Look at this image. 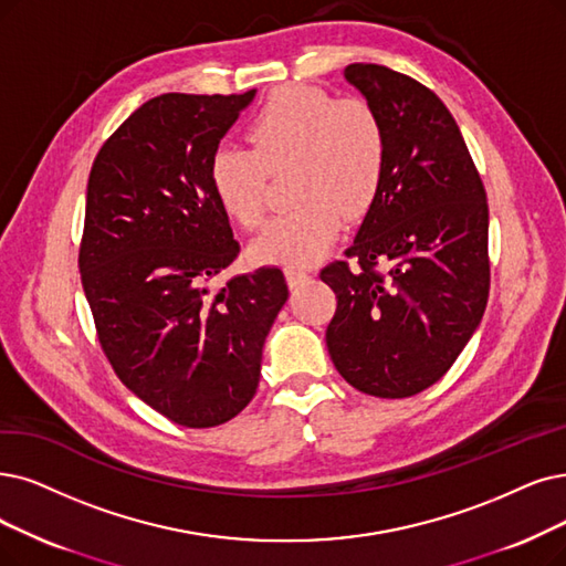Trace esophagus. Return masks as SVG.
I'll return each mask as SVG.
<instances>
[{"label": "esophagus", "mask_w": 566, "mask_h": 566, "mask_svg": "<svg viewBox=\"0 0 566 566\" xmlns=\"http://www.w3.org/2000/svg\"><path fill=\"white\" fill-rule=\"evenodd\" d=\"M285 279L290 287H297L300 283H304L308 279V271L300 269V266H285Z\"/></svg>", "instance_id": "esophagus-1"}]
</instances>
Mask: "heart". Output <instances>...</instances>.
Returning a JSON list of instances; mask_svg holds the SVG:
<instances>
[{
    "mask_svg": "<svg viewBox=\"0 0 566 566\" xmlns=\"http://www.w3.org/2000/svg\"><path fill=\"white\" fill-rule=\"evenodd\" d=\"M245 137L253 150L224 144L209 157V184L222 211L243 230H255L266 211L269 174L290 165L292 195L300 201L253 241L258 262L297 266L323 258L344 216L365 213L386 176V125L359 97L279 87L248 123Z\"/></svg>",
    "mask_w": 566,
    "mask_h": 566,
    "instance_id": "heart-1",
    "label": "heart"
}]
</instances>
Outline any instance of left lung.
<instances>
[{"label": "left lung", "mask_w": 566, "mask_h": 566, "mask_svg": "<svg viewBox=\"0 0 566 566\" xmlns=\"http://www.w3.org/2000/svg\"><path fill=\"white\" fill-rule=\"evenodd\" d=\"M344 76L386 125L388 165L346 260L321 271L336 295L325 338L353 388L401 399L434 386L483 318L488 197L432 90L380 64Z\"/></svg>", "instance_id": "left-lung-1"}]
</instances>
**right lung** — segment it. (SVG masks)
I'll use <instances>...</instances> for the list:
<instances>
[{
    "label": "right lung",
    "mask_w": 566,
    "mask_h": 566,
    "mask_svg": "<svg viewBox=\"0 0 566 566\" xmlns=\"http://www.w3.org/2000/svg\"><path fill=\"white\" fill-rule=\"evenodd\" d=\"M253 97H153L111 134L87 178L78 269L102 350L150 409L195 429L253 399L287 300L276 266L209 290L239 255L209 157Z\"/></svg>",
    "instance_id": "add662e5"
}]
</instances>
